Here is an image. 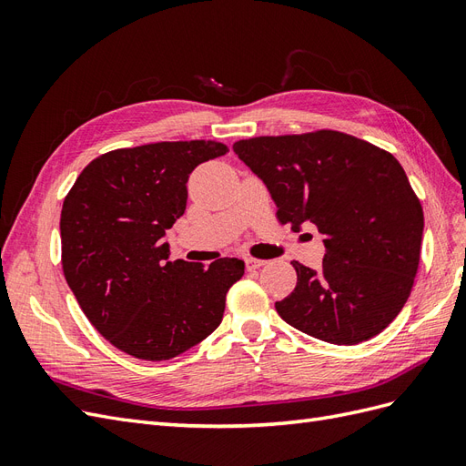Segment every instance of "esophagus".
I'll return each mask as SVG.
<instances>
[{"mask_svg": "<svg viewBox=\"0 0 466 466\" xmlns=\"http://www.w3.org/2000/svg\"><path fill=\"white\" fill-rule=\"evenodd\" d=\"M266 264V260H258V258H247V268L248 270H257V268H262Z\"/></svg>", "mask_w": 466, "mask_h": 466, "instance_id": "1", "label": "esophagus"}]
</instances>
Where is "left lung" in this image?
Returning <instances> with one entry per match:
<instances>
[{"mask_svg":"<svg viewBox=\"0 0 466 466\" xmlns=\"http://www.w3.org/2000/svg\"><path fill=\"white\" fill-rule=\"evenodd\" d=\"M270 192L278 219L324 237L322 268L291 262L298 286L276 303L293 329L351 346L400 313L414 286L424 211L400 163L385 149L334 130L260 136L233 144Z\"/></svg>","mask_w":466,"mask_h":466,"instance_id":"left-lung-1","label":"left lung"}]
</instances>
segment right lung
I'll return each mask as SVG.
<instances>
[{"instance_id": "right-lung-1", "label": "right lung", "mask_w": 466, "mask_h": 466, "mask_svg": "<svg viewBox=\"0 0 466 466\" xmlns=\"http://www.w3.org/2000/svg\"><path fill=\"white\" fill-rule=\"evenodd\" d=\"M228 151L204 139L115 149L93 159L67 192L66 281L93 327L126 354L171 360L219 327L245 262H171L163 237L185 214L190 173Z\"/></svg>"}]
</instances>
